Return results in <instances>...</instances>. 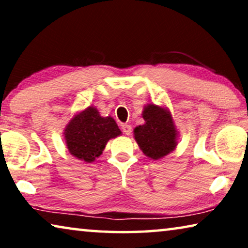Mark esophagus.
I'll return each mask as SVG.
<instances>
[{"label": "esophagus", "instance_id": "obj_1", "mask_svg": "<svg viewBox=\"0 0 248 248\" xmlns=\"http://www.w3.org/2000/svg\"><path fill=\"white\" fill-rule=\"evenodd\" d=\"M122 131H123L126 135H130L132 132V127L128 124H122Z\"/></svg>", "mask_w": 248, "mask_h": 248}]
</instances>
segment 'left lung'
Segmentation results:
<instances>
[{"label":"left lung","instance_id":"left-lung-1","mask_svg":"<svg viewBox=\"0 0 248 248\" xmlns=\"http://www.w3.org/2000/svg\"><path fill=\"white\" fill-rule=\"evenodd\" d=\"M143 125L134 128V139L147 157L158 160L175 150L178 132L168 108L148 104L142 111Z\"/></svg>","mask_w":248,"mask_h":248}]
</instances>
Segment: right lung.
<instances>
[{"label":"right lung","instance_id":"1","mask_svg":"<svg viewBox=\"0 0 248 248\" xmlns=\"http://www.w3.org/2000/svg\"><path fill=\"white\" fill-rule=\"evenodd\" d=\"M122 133L113 117L100 116L94 107L74 115L64 130L67 150L73 157L93 162L103 154L107 142Z\"/></svg>","mask_w":248,"mask_h":248}]
</instances>
